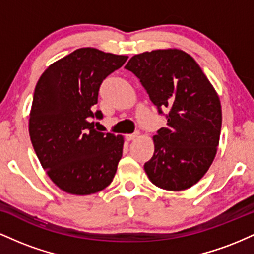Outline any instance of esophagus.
Here are the masks:
<instances>
[{
  "instance_id": "obj_1",
  "label": "esophagus",
  "mask_w": 254,
  "mask_h": 254,
  "mask_svg": "<svg viewBox=\"0 0 254 254\" xmlns=\"http://www.w3.org/2000/svg\"><path fill=\"white\" fill-rule=\"evenodd\" d=\"M136 137H138V132L129 133V135H125V139H127V141H132V139H135Z\"/></svg>"
}]
</instances>
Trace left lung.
Wrapping results in <instances>:
<instances>
[{
  "mask_svg": "<svg viewBox=\"0 0 254 254\" xmlns=\"http://www.w3.org/2000/svg\"><path fill=\"white\" fill-rule=\"evenodd\" d=\"M125 69L167 121L153 137L154 155L144 164L148 178L164 190L191 188L216 155L222 124L216 92L196 61L177 49L135 55Z\"/></svg>",
  "mask_w": 254,
  "mask_h": 254,
  "instance_id": "1",
  "label": "left lung"
}]
</instances>
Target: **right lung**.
Segmentation results:
<instances>
[{"label":"right lung","instance_id":"right-lung-1","mask_svg":"<svg viewBox=\"0 0 254 254\" xmlns=\"http://www.w3.org/2000/svg\"><path fill=\"white\" fill-rule=\"evenodd\" d=\"M127 56L82 48L51 64L38 81L30 115L31 142L61 190L90 194L109 186L123 154V137L94 130L90 118L103 81Z\"/></svg>","mask_w":254,"mask_h":254}]
</instances>
